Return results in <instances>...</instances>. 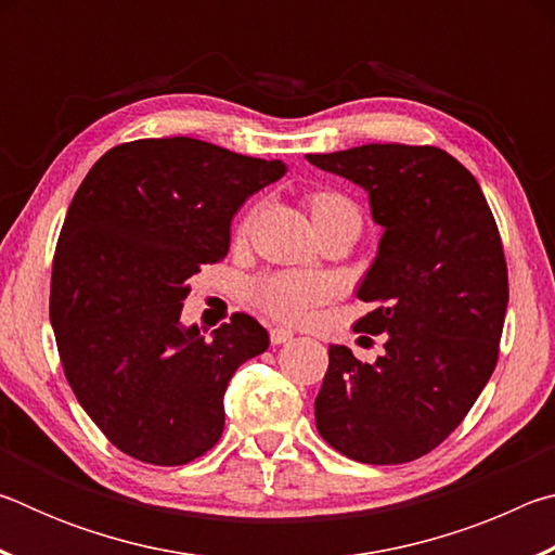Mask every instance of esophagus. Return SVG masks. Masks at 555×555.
Returning a JSON list of instances; mask_svg holds the SVG:
<instances>
[{"instance_id":"34e87169","label":"esophagus","mask_w":555,"mask_h":555,"mask_svg":"<svg viewBox=\"0 0 555 555\" xmlns=\"http://www.w3.org/2000/svg\"><path fill=\"white\" fill-rule=\"evenodd\" d=\"M269 337H271V345H281V343H288L291 337H294V331H288V327H271L269 331Z\"/></svg>"}]
</instances>
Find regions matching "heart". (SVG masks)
I'll return each mask as SVG.
<instances>
[{
  "instance_id": "obj_1",
  "label": "heart",
  "mask_w": 555,
  "mask_h": 555,
  "mask_svg": "<svg viewBox=\"0 0 555 555\" xmlns=\"http://www.w3.org/2000/svg\"><path fill=\"white\" fill-rule=\"evenodd\" d=\"M352 205L337 193H315L311 195V212L323 215L333 208ZM331 294V284L318 274H298V271H271L259 276L249 288V296L261 311L269 313L276 321L298 323L311 315L313 308Z\"/></svg>"
}]
</instances>
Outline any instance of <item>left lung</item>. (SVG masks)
<instances>
[{
    "instance_id": "left-lung-1",
    "label": "left lung",
    "mask_w": 555,
    "mask_h": 555,
    "mask_svg": "<svg viewBox=\"0 0 555 555\" xmlns=\"http://www.w3.org/2000/svg\"><path fill=\"white\" fill-rule=\"evenodd\" d=\"M306 158L370 195L382 240L357 298L374 311L354 331L387 337L374 362L331 345L318 434L357 463H411L463 424L494 372L509 300L500 230L475 176L438 146Z\"/></svg>"
}]
</instances>
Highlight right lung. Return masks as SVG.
I'll return each mask as SVG.
<instances>
[{
    "label": "right lung",
    "mask_w": 555,
    "mask_h": 555,
    "mask_svg": "<svg viewBox=\"0 0 555 555\" xmlns=\"http://www.w3.org/2000/svg\"><path fill=\"white\" fill-rule=\"evenodd\" d=\"M284 173L166 137L109 149L80 183L55 244L51 325L73 393L121 453L185 465L220 440L224 389L269 333L247 313L210 340L181 325L188 279L228 257L234 212Z\"/></svg>",
    "instance_id": "obj_1"
}]
</instances>
